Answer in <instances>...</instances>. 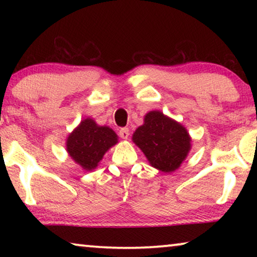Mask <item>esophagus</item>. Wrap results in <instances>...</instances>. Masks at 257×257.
Here are the masks:
<instances>
[{"mask_svg": "<svg viewBox=\"0 0 257 257\" xmlns=\"http://www.w3.org/2000/svg\"><path fill=\"white\" fill-rule=\"evenodd\" d=\"M119 136H120V138H122V139H128L130 130L127 127L120 128V131H119Z\"/></svg>", "mask_w": 257, "mask_h": 257, "instance_id": "1", "label": "esophagus"}]
</instances>
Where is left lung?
Returning a JSON list of instances; mask_svg holds the SVG:
<instances>
[{
  "label": "left lung",
  "mask_w": 257,
  "mask_h": 257,
  "mask_svg": "<svg viewBox=\"0 0 257 257\" xmlns=\"http://www.w3.org/2000/svg\"><path fill=\"white\" fill-rule=\"evenodd\" d=\"M150 165L164 173L177 171L192 149L187 128L159 110L150 111L132 136Z\"/></svg>",
  "instance_id": "left-lung-1"
}]
</instances>
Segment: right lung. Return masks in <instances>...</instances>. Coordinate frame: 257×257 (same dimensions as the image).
<instances>
[{
	"instance_id": "1",
	"label": "right lung",
	"mask_w": 257,
	"mask_h": 257,
	"mask_svg": "<svg viewBox=\"0 0 257 257\" xmlns=\"http://www.w3.org/2000/svg\"><path fill=\"white\" fill-rule=\"evenodd\" d=\"M118 143V136L108 126L98 125L92 118H85L66 138L65 149L70 158L82 170H96L104 154Z\"/></svg>"
}]
</instances>
